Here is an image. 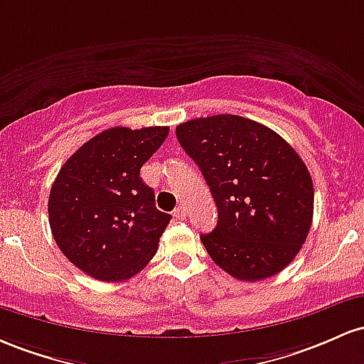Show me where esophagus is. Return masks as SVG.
<instances>
[{
	"label": "esophagus",
	"instance_id": "34e87169",
	"mask_svg": "<svg viewBox=\"0 0 364 364\" xmlns=\"http://www.w3.org/2000/svg\"><path fill=\"white\" fill-rule=\"evenodd\" d=\"M173 216L175 218H178V220H183L187 216V211H186V208L183 206H178V208H175V211H173Z\"/></svg>",
	"mask_w": 364,
	"mask_h": 364
}]
</instances>
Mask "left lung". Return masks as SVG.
I'll use <instances>...</instances> for the list:
<instances>
[{"label":"left lung","mask_w":364,"mask_h":364,"mask_svg":"<svg viewBox=\"0 0 364 364\" xmlns=\"http://www.w3.org/2000/svg\"><path fill=\"white\" fill-rule=\"evenodd\" d=\"M175 134L218 210L215 230L201 234L211 259L246 282L284 270L313 220V181L299 154L272 129L239 115L194 118Z\"/></svg>","instance_id":"1"}]
</instances>
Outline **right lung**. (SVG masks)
Listing matches in <instances>:
<instances>
[{"label":"right lung","instance_id":"obj_1","mask_svg":"<svg viewBox=\"0 0 364 364\" xmlns=\"http://www.w3.org/2000/svg\"><path fill=\"white\" fill-rule=\"evenodd\" d=\"M168 127H113L65 161L51 186L48 213L60 251L89 277L127 280L153 259L171 215L156 210L139 177Z\"/></svg>","mask_w":364,"mask_h":364}]
</instances>
